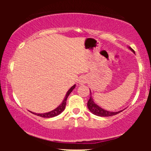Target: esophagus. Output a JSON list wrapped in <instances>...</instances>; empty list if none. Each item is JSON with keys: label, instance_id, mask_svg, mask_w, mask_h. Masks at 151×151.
Wrapping results in <instances>:
<instances>
[{"label": "esophagus", "instance_id": "1", "mask_svg": "<svg viewBox=\"0 0 151 151\" xmlns=\"http://www.w3.org/2000/svg\"><path fill=\"white\" fill-rule=\"evenodd\" d=\"M79 83L80 84H84V83H86V78L84 77H81L79 80Z\"/></svg>", "mask_w": 151, "mask_h": 151}]
</instances>
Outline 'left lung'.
<instances>
[{
  "label": "left lung",
  "mask_w": 151,
  "mask_h": 151,
  "mask_svg": "<svg viewBox=\"0 0 151 151\" xmlns=\"http://www.w3.org/2000/svg\"><path fill=\"white\" fill-rule=\"evenodd\" d=\"M132 52H134L132 48H129ZM90 93H91V91H90ZM88 107L89 109V110L92 112L93 115H97V116H101V117H109V116H112V115H117V114L120 113L122 111H118V112H109V111H106L105 109H103L102 108H101L100 106H99L96 104H95V102L93 100L92 97L90 96L89 100L88 101Z\"/></svg>",
  "instance_id": "left-lung-1"
}]
</instances>
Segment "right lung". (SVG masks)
Listing matches in <instances>:
<instances>
[{
    "label": "right lung",
    "mask_w": 151,
    "mask_h": 151,
    "mask_svg": "<svg viewBox=\"0 0 151 151\" xmlns=\"http://www.w3.org/2000/svg\"><path fill=\"white\" fill-rule=\"evenodd\" d=\"M74 88H75V85H73V86L71 87V88H70L69 90H68V92H67V93L66 95V96H65V99H63V102L61 103V104L59 105V106H58L56 109H55L54 110L51 111V112H47V113H44V114H36V113H33H33L36 114V115H38V116L42 117V118H52V117H55V116H57V115H58L59 114H60L62 112H63V110H64L65 107H66L67 98H68V96H69V94L71 93V92L73 91V90H74Z\"/></svg>",
    "instance_id": "right-lung-1"
}]
</instances>
